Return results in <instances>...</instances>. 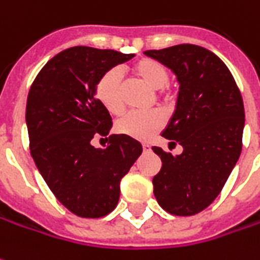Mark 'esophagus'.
I'll list each match as a JSON object with an SVG mask.
<instances>
[{"label":"esophagus","mask_w":260,"mask_h":260,"mask_svg":"<svg viewBox=\"0 0 260 260\" xmlns=\"http://www.w3.org/2000/svg\"><path fill=\"white\" fill-rule=\"evenodd\" d=\"M142 149H144V151H151V146L148 144H142Z\"/></svg>","instance_id":"1"}]
</instances>
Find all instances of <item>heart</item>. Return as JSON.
<instances>
[{
  "label": "heart",
  "instance_id": "b5f03b06",
  "mask_svg": "<svg viewBox=\"0 0 260 260\" xmlns=\"http://www.w3.org/2000/svg\"><path fill=\"white\" fill-rule=\"evenodd\" d=\"M132 72L139 81L152 88L158 89L160 98L171 101L174 98V91L168 88L169 71L164 63L155 59H141L134 63ZM96 98L101 105L112 115H119L123 111L122 101V72L118 68L107 71L96 84ZM165 125V116L159 111L151 112H129L123 115L115 128L118 134L126 137L148 141Z\"/></svg>",
  "mask_w": 260,
  "mask_h": 260
}]
</instances>
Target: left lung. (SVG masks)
<instances>
[{
	"label": "left lung",
	"instance_id": "left-lung-1",
	"mask_svg": "<svg viewBox=\"0 0 260 260\" xmlns=\"http://www.w3.org/2000/svg\"><path fill=\"white\" fill-rule=\"evenodd\" d=\"M172 71L179 84L175 111L162 137L182 145L181 155L153 146L162 168L153 195L162 209L178 216L204 211L228 181L242 151L245 108L223 61L192 44L145 51Z\"/></svg>",
	"mask_w": 260,
	"mask_h": 260
}]
</instances>
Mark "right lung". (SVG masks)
<instances>
[{"instance_id":"add662e5","label":"right lung","mask_w":260,"mask_h":260,"mask_svg":"<svg viewBox=\"0 0 260 260\" xmlns=\"http://www.w3.org/2000/svg\"><path fill=\"white\" fill-rule=\"evenodd\" d=\"M134 54L72 47L44 65L26 100L31 155L56 199L81 218L115 209L121 179L142 153L126 135H111L105 149L91 144L107 137L112 118L96 98L100 78Z\"/></svg>"}]
</instances>
